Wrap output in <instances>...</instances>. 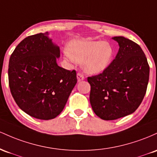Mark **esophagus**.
<instances>
[{"label": "esophagus", "mask_w": 157, "mask_h": 157, "mask_svg": "<svg viewBox=\"0 0 157 157\" xmlns=\"http://www.w3.org/2000/svg\"><path fill=\"white\" fill-rule=\"evenodd\" d=\"M77 79H78V82H81V81L84 80V76L82 73H77Z\"/></svg>", "instance_id": "esophagus-1"}]
</instances>
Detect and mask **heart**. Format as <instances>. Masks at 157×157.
Instances as JSON below:
<instances>
[{
  "label": "heart",
  "mask_w": 157,
  "mask_h": 157,
  "mask_svg": "<svg viewBox=\"0 0 157 157\" xmlns=\"http://www.w3.org/2000/svg\"><path fill=\"white\" fill-rule=\"evenodd\" d=\"M113 49L106 41L86 39L74 40L69 44L65 56L71 62H82L88 73H99L111 62Z\"/></svg>",
  "instance_id": "1"
}]
</instances>
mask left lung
Instances as JSON below:
<instances>
[{
	"label": "left lung",
	"mask_w": 157,
	"mask_h": 157,
	"mask_svg": "<svg viewBox=\"0 0 157 157\" xmlns=\"http://www.w3.org/2000/svg\"><path fill=\"white\" fill-rule=\"evenodd\" d=\"M115 59L102 72L88 77L90 102L93 111L104 120H114L133 113L147 90L150 67L140 45L122 36Z\"/></svg>",
	"instance_id": "left-lung-1"
}]
</instances>
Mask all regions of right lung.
<instances>
[{"label": "right lung", "mask_w": 157, "mask_h": 157, "mask_svg": "<svg viewBox=\"0 0 157 157\" xmlns=\"http://www.w3.org/2000/svg\"><path fill=\"white\" fill-rule=\"evenodd\" d=\"M48 33L28 36L19 43L9 62V85L14 100L30 117L56 118L77 83L75 70L57 64L60 49Z\"/></svg>", "instance_id": "right-lung-1"}]
</instances>
